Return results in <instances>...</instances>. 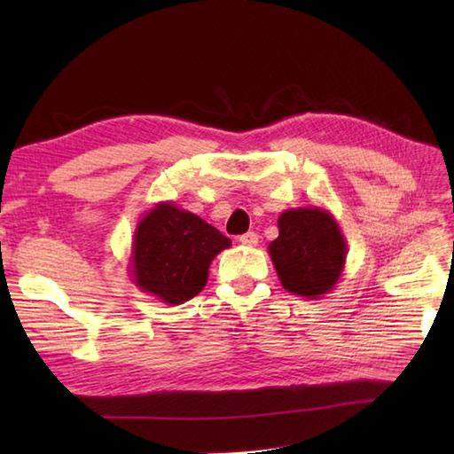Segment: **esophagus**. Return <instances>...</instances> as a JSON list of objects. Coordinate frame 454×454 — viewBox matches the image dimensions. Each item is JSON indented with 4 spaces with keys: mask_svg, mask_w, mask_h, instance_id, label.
<instances>
[{
    "mask_svg": "<svg viewBox=\"0 0 454 454\" xmlns=\"http://www.w3.org/2000/svg\"><path fill=\"white\" fill-rule=\"evenodd\" d=\"M238 242L242 244V246H246V247H255L257 242H259V236L255 232H247L244 236H239Z\"/></svg>",
    "mask_w": 454,
    "mask_h": 454,
    "instance_id": "1",
    "label": "esophagus"
}]
</instances>
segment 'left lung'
<instances>
[{
	"instance_id": "obj_1",
	"label": "left lung",
	"mask_w": 454,
	"mask_h": 454,
	"mask_svg": "<svg viewBox=\"0 0 454 454\" xmlns=\"http://www.w3.org/2000/svg\"><path fill=\"white\" fill-rule=\"evenodd\" d=\"M278 238L269 244L277 275L285 291L316 301L340 281L347 242L330 210L298 207L277 220Z\"/></svg>"
}]
</instances>
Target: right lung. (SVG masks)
<instances>
[{"mask_svg":"<svg viewBox=\"0 0 454 454\" xmlns=\"http://www.w3.org/2000/svg\"><path fill=\"white\" fill-rule=\"evenodd\" d=\"M230 246V238L197 215L158 202L134 230L132 283L169 306L183 304L205 288L212 259Z\"/></svg>","mask_w":454,"mask_h":454,"instance_id":"1","label":"right lung"}]
</instances>
